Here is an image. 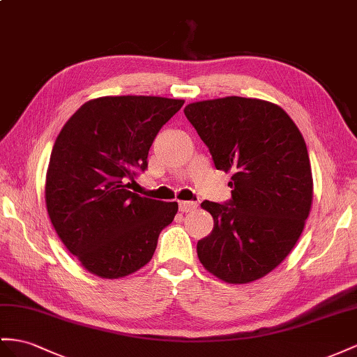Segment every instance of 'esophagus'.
Segmentation results:
<instances>
[{
    "label": "esophagus",
    "instance_id": "obj_1",
    "mask_svg": "<svg viewBox=\"0 0 357 357\" xmlns=\"http://www.w3.org/2000/svg\"><path fill=\"white\" fill-rule=\"evenodd\" d=\"M197 208L196 202H179V211L181 213H190Z\"/></svg>",
    "mask_w": 357,
    "mask_h": 357
}]
</instances>
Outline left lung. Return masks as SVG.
<instances>
[{
  "label": "left lung",
  "mask_w": 357,
  "mask_h": 357,
  "mask_svg": "<svg viewBox=\"0 0 357 357\" xmlns=\"http://www.w3.org/2000/svg\"><path fill=\"white\" fill-rule=\"evenodd\" d=\"M184 113L215 167L232 172L229 202L200 205L214 227L197 243L199 261L227 283L258 280L288 257L312 205L303 135L285 109L257 98L199 100Z\"/></svg>",
  "instance_id": "left-lung-1"
}]
</instances>
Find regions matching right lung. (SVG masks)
<instances>
[{"label": "right lung", "mask_w": 357, "mask_h": 357, "mask_svg": "<svg viewBox=\"0 0 357 357\" xmlns=\"http://www.w3.org/2000/svg\"><path fill=\"white\" fill-rule=\"evenodd\" d=\"M184 105L161 96H102L61 128L45 182L48 215L65 248L87 271L119 279L148 264L176 202L132 193L128 179L148 167L161 126Z\"/></svg>", "instance_id": "right-lung-1"}]
</instances>
